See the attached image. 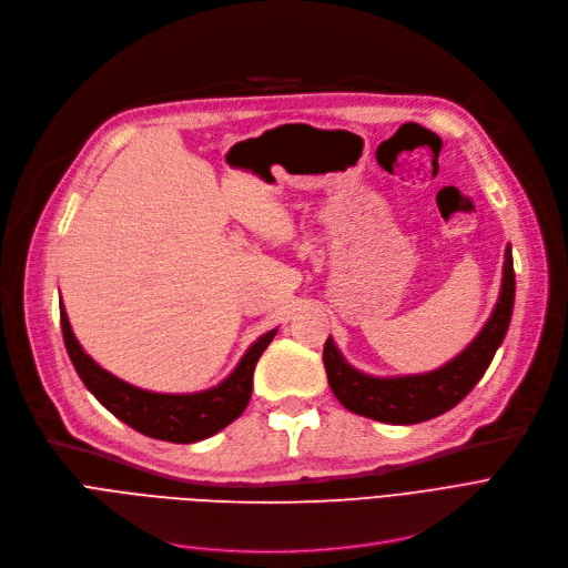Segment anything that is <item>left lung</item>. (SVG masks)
<instances>
[{"label": "left lung", "instance_id": "left-lung-1", "mask_svg": "<svg viewBox=\"0 0 568 568\" xmlns=\"http://www.w3.org/2000/svg\"><path fill=\"white\" fill-rule=\"evenodd\" d=\"M513 301H516V273H513L510 245L504 252V273L497 305L478 335L448 363L423 374L374 376L351 365L335 339L323 346L328 384L348 412L390 425H414L437 418L460 404L490 367L499 344L506 337Z\"/></svg>", "mask_w": 568, "mask_h": 568}]
</instances>
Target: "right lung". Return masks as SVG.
<instances>
[{"label":"right lung","instance_id":"1","mask_svg":"<svg viewBox=\"0 0 568 568\" xmlns=\"http://www.w3.org/2000/svg\"><path fill=\"white\" fill-rule=\"evenodd\" d=\"M60 323L67 354L85 388L115 418L141 432V435L173 444H196L217 435L220 429L231 425L247 409L254 367L267 344L277 335V328L263 333L217 386L196 393H154L126 384L120 376L103 369L75 339L62 301Z\"/></svg>","mask_w":568,"mask_h":568}]
</instances>
